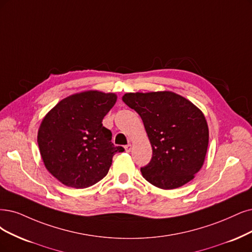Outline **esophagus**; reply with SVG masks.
Segmentation results:
<instances>
[{"label":"esophagus","mask_w":252,"mask_h":252,"mask_svg":"<svg viewBox=\"0 0 252 252\" xmlns=\"http://www.w3.org/2000/svg\"><path fill=\"white\" fill-rule=\"evenodd\" d=\"M125 150H126V153H129V152L132 151V145H131V144H127V145H126V146H125Z\"/></svg>","instance_id":"34e87169"}]
</instances>
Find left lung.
Listing matches in <instances>:
<instances>
[{"label": "left lung", "instance_id": "left-lung-1", "mask_svg": "<svg viewBox=\"0 0 252 252\" xmlns=\"http://www.w3.org/2000/svg\"><path fill=\"white\" fill-rule=\"evenodd\" d=\"M123 100L140 115L153 148L151 162L141 168L143 178L164 190L192 181L209 145V126L201 110L172 91L129 92Z\"/></svg>", "mask_w": 252, "mask_h": 252}]
</instances>
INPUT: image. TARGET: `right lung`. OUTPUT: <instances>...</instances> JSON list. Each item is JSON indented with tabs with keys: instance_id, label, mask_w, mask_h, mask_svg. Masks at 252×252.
Here are the masks:
<instances>
[{
	"instance_id": "add662e5",
	"label": "right lung",
	"mask_w": 252,
	"mask_h": 252,
	"mask_svg": "<svg viewBox=\"0 0 252 252\" xmlns=\"http://www.w3.org/2000/svg\"><path fill=\"white\" fill-rule=\"evenodd\" d=\"M115 93L88 90L60 100L40 124L37 142L48 171L67 187L83 189L107 175L116 153L102 119L115 105Z\"/></svg>"
}]
</instances>
